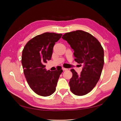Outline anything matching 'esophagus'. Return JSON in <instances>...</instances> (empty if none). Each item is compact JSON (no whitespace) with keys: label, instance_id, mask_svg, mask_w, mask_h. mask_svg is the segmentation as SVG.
<instances>
[{"label":"esophagus","instance_id":"obj_1","mask_svg":"<svg viewBox=\"0 0 121 121\" xmlns=\"http://www.w3.org/2000/svg\"><path fill=\"white\" fill-rule=\"evenodd\" d=\"M68 69H67V68H64V67H63L62 68V70H63V71H65V70H68Z\"/></svg>","mask_w":121,"mask_h":121}]
</instances>
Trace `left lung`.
Returning a JSON list of instances; mask_svg holds the SVG:
<instances>
[{
	"label": "left lung",
	"mask_w": 121,
	"mask_h": 121,
	"mask_svg": "<svg viewBox=\"0 0 121 121\" xmlns=\"http://www.w3.org/2000/svg\"><path fill=\"white\" fill-rule=\"evenodd\" d=\"M62 38L67 41L74 52L75 61L83 65L78 75L71 69L73 76L69 84L74 95L82 96L89 93L97 84L104 64V51L101 44L91 34L83 30L65 34Z\"/></svg>",
	"instance_id": "obj_1"
}]
</instances>
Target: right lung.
Returning a JSON list of instances; mask_svg holds the SVG:
<instances>
[{
  "label": "right lung",
  "mask_w": 121,
  "mask_h": 121,
  "mask_svg": "<svg viewBox=\"0 0 121 121\" xmlns=\"http://www.w3.org/2000/svg\"><path fill=\"white\" fill-rule=\"evenodd\" d=\"M62 35L45 32L30 39L22 51L23 73L30 87L36 94L48 97L54 92L63 70L46 71L45 63L51 60L55 43Z\"/></svg>",
  "instance_id": "1"
}]
</instances>
